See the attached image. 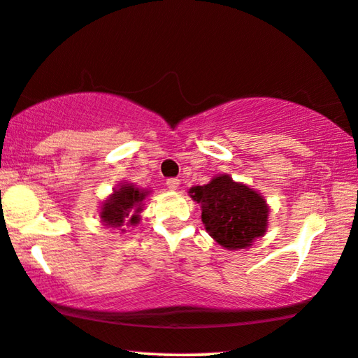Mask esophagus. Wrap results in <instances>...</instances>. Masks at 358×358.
<instances>
[{
  "label": "esophagus",
  "mask_w": 358,
  "mask_h": 358,
  "mask_svg": "<svg viewBox=\"0 0 358 358\" xmlns=\"http://www.w3.org/2000/svg\"><path fill=\"white\" fill-rule=\"evenodd\" d=\"M178 186H180V180L178 178H169L167 180V188L170 191H177Z\"/></svg>",
  "instance_id": "34e87169"
}]
</instances>
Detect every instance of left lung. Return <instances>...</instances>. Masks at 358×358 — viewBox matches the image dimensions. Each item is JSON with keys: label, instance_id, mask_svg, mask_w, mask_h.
Wrapping results in <instances>:
<instances>
[{"label": "left lung", "instance_id": "1", "mask_svg": "<svg viewBox=\"0 0 358 358\" xmlns=\"http://www.w3.org/2000/svg\"><path fill=\"white\" fill-rule=\"evenodd\" d=\"M191 199L201 206V219L208 234L229 251L245 250L266 234L269 206L264 196L227 173L208 185L189 188Z\"/></svg>", "mask_w": 358, "mask_h": 358}]
</instances>
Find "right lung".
Here are the masks:
<instances>
[{"instance_id": "1", "label": "right lung", "mask_w": 358, "mask_h": 358, "mask_svg": "<svg viewBox=\"0 0 358 358\" xmlns=\"http://www.w3.org/2000/svg\"><path fill=\"white\" fill-rule=\"evenodd\" d=\"M150 194V191L139 188L133 183L118 185L113 189V193L103 201L100 206L99 217L105 227L118 229L122 231L127 227H136L141 220V213L144 210L145 199Z\"/></svg>"}]
</instances>
